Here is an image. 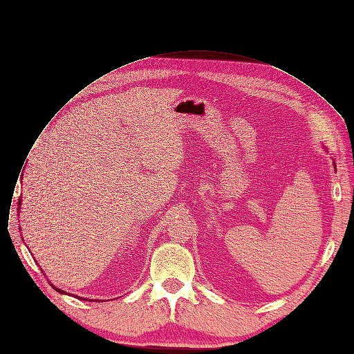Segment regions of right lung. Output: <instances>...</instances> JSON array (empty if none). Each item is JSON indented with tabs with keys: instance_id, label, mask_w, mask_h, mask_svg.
Returning <instances> with one entry per match:
<instances>
[{
	"instance_id": "obj_1",
	"label": "right lung",
	"mask_w": 354,
	"mask_h": 354,
	"mask_svg": "<svg viewBox=\"0 0 354 354\" xmlns=\"http://www.w3.org/2000/svg\"><path fill=\"white\" fill-rule=\"evenodd\" d=\"M19 205H21V197H19V200H18V210L21 209V207H19ZM51 286H53V284H51ZM53 287H54V288L57 290V292H58V293H62V295H67V293L64 292V290H59V288H57L55 286H53ZM75 297H77V299H80V300H87V299H82V297H80V296H75Z\"/></svg>"
}]
</instances>
